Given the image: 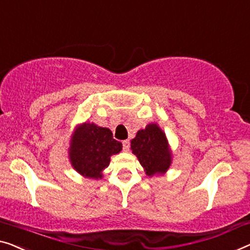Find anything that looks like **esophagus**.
<instances>
[{
    "label": "esophagus",
    "mask_w": 250,
    "mask_h": 250,
    "mask_svg": "<svg viewBox=\"0 0 250 250\" xmlns=\"http://www.w3.org/2000/svg\"><path fill=\"white\" fill-rule=\"evenodd\" d=\"M129 148H130V141L129 140L122 141V149H124V151H128Z\"/></svg>",
    "instance_id": "obj_1"
}]
</instances>
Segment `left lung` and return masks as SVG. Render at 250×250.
Returning <instances> with one entry per match:
<instances>
[{
	"mask_svg": "<svg viewBox=\"0 0 250 250\" xmlns=\"http://www.w3.org/2000/svg\"><path fill=\"white\" fill-rule=\"evenodd\" d=\"M131 149L148 176L165 173L172 163L165 133L155 124L137 132L135 139L131 140Z\"/></svg>",
	"mask_w": 250,
	"mask_h": 250,
	"instance_id": "1",
	"label": "left lung"
}]
</instances>
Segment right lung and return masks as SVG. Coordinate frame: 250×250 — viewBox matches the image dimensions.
<instances>
[{"label":"right lung","instance_id":"add662e5","mask_svg":"<svg viewBox=\"0 0 250 250\" xmlns=\"http://www.w3.org/2000/svg\"><path fill=\"white\" fill-rule=\"evenodd\" d=\"M122 144L113 139L110 129L94 124H83L74 133L69 158L78 173L89 178H101L110 157L120 152Z\"/></svg>","mask_w":250,"mask_h":250}]
</instances>
